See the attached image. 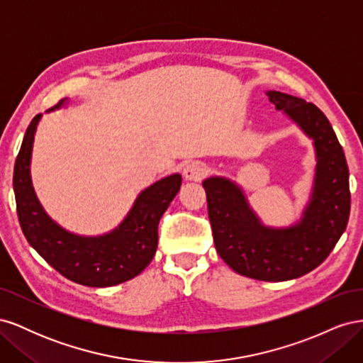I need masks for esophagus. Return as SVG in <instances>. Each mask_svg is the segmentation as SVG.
I'll use <instances>...</instances> for the list:
<instances>
[{
  "label": "esophagus",
  "mask_w": 363,
  "mask_h": 363,
  "mask_svg": "<svg viewBox=\"0 0 363 363\" xmlns=\"http://www.w3.org/2000/svg\"><path fill=\"white\" fill-rule=\"evenodd\" d=\"M208 172V168L203 162H189L186 167L183 168V175L186 180H194V182H200L203 180Z\"/></svg>",
  "instance_id": "esophagus-1"
}]
</instances>
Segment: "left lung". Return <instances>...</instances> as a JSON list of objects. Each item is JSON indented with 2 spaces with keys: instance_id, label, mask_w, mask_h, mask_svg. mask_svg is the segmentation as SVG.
<instances>
[{
  "instance_id": "8db88e82",
  "label": "left lung",
  "mask_w": 363,
  "mask_h": 363,
  "mask_svg": "<svg viewBox=\"0 0 363 363\" xmlns=\"http://www.w3.org/2000/svg\"><path fill=\"white\" fill-rule=\"evenodd\" d=\"M269 101L313 139L316 168L311 201L288 228L263 225L242 189L224 177L203 182L218 255L235 272L284 281L311 272L330 255L347 228L350 183L344 150L325 115L303 98L268 91Z\"/></svg>"
}]
</instances>
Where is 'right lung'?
Returning <instances> with one entry per match:
<instances>
[{
    "mask_svg": "<svg viewBox=\"0 0 363 363\" xmlns=\"http://www.w3.org/2000/svg\"><path fill=\"white\" fill-rule=\"evenodd\" d=\"M62 104L63 100L50 111ZM40 116L31 119L13 171L18 219L28 244L63 277L84 286L107 288L136 277L156 255L159 221L180 191L182 175L172 174L142 191L124 221L111 233H69L45 213L31 184V150Z\"/></svg>",
    "mask_w": 363,
    "mask_h": 363,
    "instance_id": "add662e5",
    "label": "right lung"
}]
</instances>
